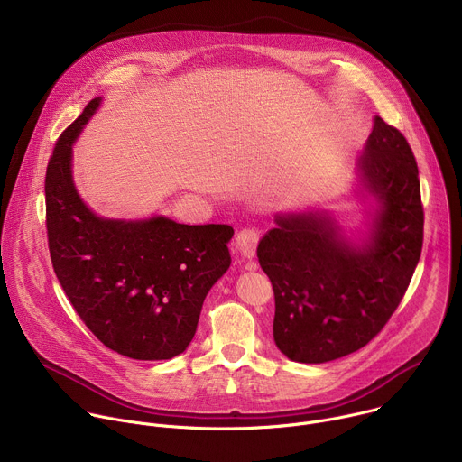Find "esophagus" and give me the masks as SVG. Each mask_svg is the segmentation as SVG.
Wrapping results in <instances>:
<instances>
[{"label": "esophagus", "mask_w": 462, "mask_h": 462, "mask_svg": "<svg viewBox=\"0 0 462 462\" xmlns=\"http://www.w3.org/2000/svg\"><path fill=\"white\" fill-rule=\"evenodd\" d=\"M257 241H259V234L252 228H243L237 236H236V248L237 252L245 257V259H252L255 255V248H257Z\"/></svg>", "instance_id": "1"}]
</instances>
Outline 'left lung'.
Here are the masks:
<instances>
[{
  "label": "left lung",
  "mask_w": 462,
  "mask_h": 462,
  "mask_svg": "<svg viewBox=\"0 0 462 462\" xmlns=\"http://www.w3.org/2000/svg\"><path fill=\"white\" fill-rule=\"evenodd\" d=\"M378 203L355 243L327 212L278 214L257 245L274 300V342L291 360L323 364L367 346L404 298L422 250L424 210L415 155L374 116L358 161Z\"/></svg>",
  "instance_id": "1"
}]
</instances>
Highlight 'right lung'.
<instances>
[{
	"label": "right lung",
	"mask_w": 462,
	"mask_h": 462,
	"mask_svg": "<svg viewBox=\"0 0 462 462\" xmlns=\"http://www.w3.org/2000/svg\"><path fill=\"white\" fill-rule=\"evenodd\" d=\"M93 98L63 131L45 175V217L54 274L89 331L134 360H170L191 342L203 301L228 271L230 225L98 217L80 199L71 153L98 109Z\"/></svg>",
	"instance_id": "obj_1"
}]
</instances>
